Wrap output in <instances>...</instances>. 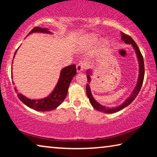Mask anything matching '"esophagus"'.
Listing matches in <instances>:
<instances>
[{"label": "esophagus", "instance_id": "1", "mask_svg": "<svg viewBox=\"0 0 157 157\" xmlns=\"http://www.w3.org/2000/svg\"><path fill=\"white\" fill-rule=\"evenodd\" d=\"M77 72L78 73H81L82 71H84V68H85V63H83V62H79V63L77 65Z\"/></svg>", "mask_w": 157, "mask_h": 157}]
</instances>
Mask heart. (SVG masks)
Returning <instances> with one entry per match:
<instances>
[{"label": "heart", "mask_w": 157, "mask_h": 157, "mask_svg": "<svg viewBox=\"0 0 157 157\" xmlns=\"http://www.w3.org/2000/svg\"><path fill=\"white\" fill-rule=\"evenodd\" d=\"M96 39H97L96 37H95V36H91V37H89V38L88 40L89 41V43H94V42L96 41Z\"/></svg>", "instance_id": "b5f03b06"}]
</instances>
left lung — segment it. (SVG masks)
Masks as SVG:
<instances>
[{
	"label": "left lung",
	"instance_id": "left-lung-1",
	"mask_svg": "<svg viewBox=\"0 0 157 157\" xmlns=\"http://www.w3.org/2000/svg\"><path fill=\"white\" fill-rule=\"evenodd\" d=\"M121 40L123 41H124V43L126 44H131V45L133 46V47L136 50V53L137 57H138V61H139V67H140V73H139V77H138V82H137L136 88L134 89V90L133 91V93L131 94V95L130 97L126 99V100L124 102V103L120 105L119 106L115 107V108H107V107L101 105L100 103H98L95 99L94 98V97L92 96L91 93V90H90V87H89V85L88 84H86V95H87L88 98L89 99V101L91 104V105L94 107L96 110H98V111H101V112H104L105 113H117L119 110H122L124 108H126V106H128V105L132 103V102L134 101V99L136 98V96H138V94L139 92L140 91V89L142 87V85H143V80H144V75H145V66H144V60H143V55H142L141 52L139 49L138 45L137 44L135 43V41L133 40L132 38L128 35H126L125 33H121ZM90 74L91 72L90 71H87V80L89 82H90L91 80V78H90Z\"/></svg>",
	"mask_w": 157,
	"mask_h": 157
}]
</instances>
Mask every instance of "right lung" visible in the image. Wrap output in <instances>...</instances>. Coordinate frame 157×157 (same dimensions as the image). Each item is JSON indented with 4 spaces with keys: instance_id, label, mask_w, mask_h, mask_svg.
Segmentation results:
<instances>
[{
    "instance_id": "obj_1",
    "label": "right lung",
    "mask_w": 157,
    "mask_h": 157,
    "mask_svg": "<svg viewBox=\"0 0 157 157\" xmlns=\"http://www.w3.org/2000/svg\"><path fill=\"white\" fill-rule=\"evenodd\" d=\"M34 32H41V33H50L51 32L48 29H42L40 27H35L29 33L31 34ZM28 35V36H29ZM14 53V55H15ZM76 75V66L75 64L68 66L62 69L60 74V78L57 82L56 87L51 94L46 98L38 100H33L26 98L21 94L17 93V90L15 89V91L17 93V96L22 103L29 108L33 109L37 111H49L56 109L59 105H60L62 102L66 98L68 94V89L69 87L73 77Z\"/></svg>"
}]
</instances>
